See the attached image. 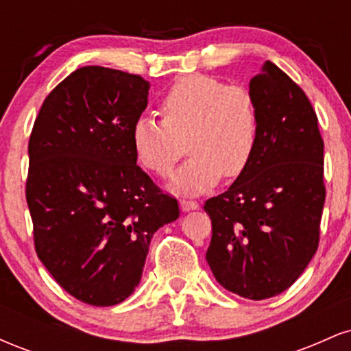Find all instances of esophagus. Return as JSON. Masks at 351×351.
Wrapping results in <instances>:
<instances>
[{"label":"esophagus","instance_id":"34e87169","mask_svg":"<svg viewBox=\"0 0 351 351\" xmlns=\"http://www.w3.org/2000/svg\"><path fill=\"white\" fill-rule=\"evenodd\" d=\"M180 208L183 213H188V211H195V209H198L199 204L193 199L183 198V199H180Z\"/></svg>","mask_w":351,"mask_h":351}]
</instances>
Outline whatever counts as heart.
<instances>
[{"label": "heart", "mask_w": 351, "mask_h": 351, "mask_svg": "<svg viewBox=\"0 0 351 351\" xmlns=\"http://www.w3.org/2000/svg\"><path fill=\"white\" fill-rule=\"evenodd\" d=\"M163 120L142 115L132 127V147L147 170L167 176L186 152L191 156L171 176V188L196 195L247 170L257 140L259 114L243 86H226L211 75L176 80L160 104Z\"/></svg>", "instance_id": "1"}]
</instances>
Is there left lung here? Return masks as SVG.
I'll use <instances>...</instances> for the list:
<instances>
[{
	"instance_id": "obj_1",
	"label": "left lung",
	"mask_w": 351,
	"mask_h": 351,
	"mask_svg": "<svg viewBox=\"0 0 351 351\" xmlns=\"http://www.w3.org/2000/svg\"><path fill=\"white\" fill-rule=\"evenodd\" d=\"M249 90L259 140L247 170L204 204L213 224L206 261L226 291L264 300L287 291L318 247L324 140L307 95L271 60Z\"/></svg>"
}]
</instances>
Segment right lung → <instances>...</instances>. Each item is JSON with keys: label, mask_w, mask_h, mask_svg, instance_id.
Segmentation results:
<instances>
[{"label": "right lung", "mask_w": 351, "mask_h": 351, "mask_svg": "<svg viewBox=\"0 0 351 351\" xmlns=\"http://www.w3.org/2000/svg\"><path fill=\"white\" fill-rule=\"evenodd\" d=\"M148 90L140 75L80 67L47 95L29 136L36 252L64 291L95 307L134 293L153 234L180 216L132 147Z\"/></svg>", "instance_id": "1"}]
</instances>
